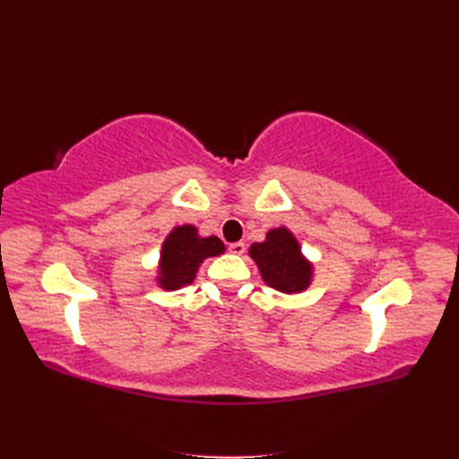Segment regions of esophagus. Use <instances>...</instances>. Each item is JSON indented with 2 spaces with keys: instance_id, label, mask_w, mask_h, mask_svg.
I'll return each mask as SVG.
<instances>
[{
  "instance_id": "34e87169",
  "label": "esophagus",
  "mask_w": 459,
  "mask_h": 459,
  "mask_svg": "<svg viewBox=\"0 0 459 459\" xmlns=\"http://www.w3.org/2000/svg\"><path fill=\"white\" fill-rule=\"evenodd\" d=\"M230 253H233V255H243L245 253V243H241V241H238V243H230Z\"/></svg>"
}]
</instances>
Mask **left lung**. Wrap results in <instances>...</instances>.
<instances>
[{
	"instance_id": "left-lung-1",
	"label": "left lung",
	"mask_w": 459,
	"mask_h": 459,
	"mask_svg": "<svg viewBox=\"0 0 459 459\" xmlns=\"http://www.w3.org/2000/svg\"><path fill=\"white\" fill-rule=\"evenodd\" d=\"M248 256L256 262L264 283L280 293H302L312 283V262L302 255L297 238L285 226L270 230L266 241L253 243Z\"/></svg>"
}]
</instances>
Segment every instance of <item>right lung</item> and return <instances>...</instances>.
<instances>
[{
	"instance_id": "add662e5",
	"label": "right lung",
	"mask_w": 459,
	"mask_h": 459,
	"mask_svg": "<svg viewBox=\"0 0 459 459\" xmlns=\"http://www.w3.org/2000/svg\"><path fill=\"white\" fill-rule=\"evenodd\" d=\"M226 251L216 235L201 238L195 226H176L162 243L157 283L164 290H176L193 283L201 264Z\"/></svg>"
}]
</instances>
